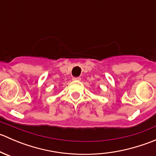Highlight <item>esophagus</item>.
I'll use <instances>...</instances> for the list:
<instances>
[{
    "instance_id": "34e87169",
    "label": "esophagus",
    "mask_w": 156,
    "mask_h": 156,
    "mask_svg": "<svg viewBox=\"0 0 156 156\" xmlns=\"http://www.w3.org/2000/svg\"><path fill=\"white\" fill-rule=\"evenodd\" d=\"M72 80H73V81H79V80H81V78H80V77H74V78H72Z\"/></svg>"
}]
</instances>
